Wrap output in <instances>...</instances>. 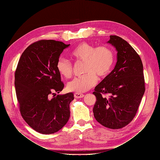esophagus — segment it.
<instances>
[{"instance_id": "esophagus-1", "label": "esophagus", "mask_w": 160, "mask_h": 160, "mask_svg": "<svg viewBox=\"0 0 160 160\" xmlns=\"http://www.w3.org/2000/svg\"><path fill=\"white\" fill-rule=\"evenodd\" d=\"M74 96H75V98L78 99V98H83L84 95L82 94V93H75L74 94Z\"/></svg>"}]
</instances>
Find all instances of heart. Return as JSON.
I'll return each mask as SVG.
<instances>
[{
    "label": "heart",
    "instance_id": "b5f03b06",
    "mask_svg": "<svg viewBox=\"0 0 160 160\" xmlns=\"http://www.w3.org/2000/svg\"><path fill=\"white\" fill-rule=\"evenodd\" d=\"M71 57L77 62H84L85 75L76 77L68 83L67 88L69 91L83 93L94 87L98 77L104 78L109 75L115 64V53L108 46L95 47L88 42H81L72 50ZM59 74L69 79L72 74V65L65 59H59L57 62Z\"/></svg>",
    "mask_w": 160,
    "mask_h": 160
}]
</instances>
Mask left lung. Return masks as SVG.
<instances>
[{"mask_svg": "<svg viewBox=\"0 0 160 160\" xmlns=\"http://www.w3.org/2000/svg\"><path fill=\"white\" fill-rule=\"evenodd\" d=\"M118 51L115 68L95 87L93 107L95 119L109 129H121L129 124L137 113L145 92L141 58L129 43L111 35L108 42ZM109 94V98L103 94Z\"/></svg>", "mask_w": 160, "mask_h": 160, "instance_id": "1", "label": "left lung"}]
</instances>
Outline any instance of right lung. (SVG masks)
<instances>
[{
	"instance_id": "obj_1",
	"label": "right lung",
	"mask_w": 160,
	"mask_h": 160,
	"mask_svg": "<svg viewBox=\"0 0 160 160\" xmlns=\"http://www.w3.org/2000/svg\"><path fill=\"white\" fill-rule=\"evenodd\" d=\"M69 45L54 40L33 42L22 52L14 73L22 117L31 128L42 134L57 132L70 117L69 104L74 99L73 93L55 94L64 88L57 62Z\"/></svg>"
}]
</instances>
